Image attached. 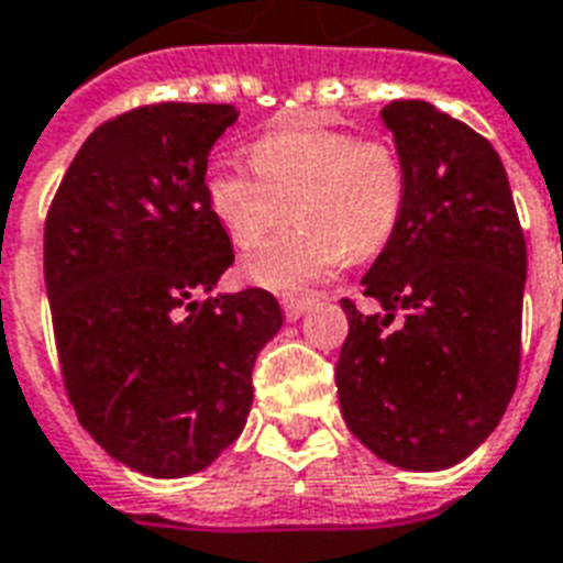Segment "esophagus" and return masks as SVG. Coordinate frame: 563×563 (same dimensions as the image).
Listing matches in <instances>:
<instances>
[{"mask_svg":"<svg viewBox=\"0 0 563 563\" xmlns=\"http://www.w3.org/2000/svg\"><path fill=\"white\" fill-rule=\"evenodd\" d=\"M312 300L310 298H283V312H286V319L298 321L303 312L310 310Z\"/></svg>","mask_w":563,"mask_h":563,"instance_id":"34e87169","label":"esophagus"}]
</instances>
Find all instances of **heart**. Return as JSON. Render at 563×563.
Segmentation results:
<instances>
[{
  "label": "heart",
  "mask_w": 563,
  "mask_h": 563,
  "mask_svg": "<svg viewBox=\"0 0 563 563\" xmlns=\"http://www.w3.org/2000/svg\"><path fill=\"white\" fill-rule=\"evenodd\" d=\"M251 165L214 162L206 200L235 247L251 251L291 214L298 227L242 265L244 280L295 295L324 280L345 256L366 260L396 235L407 167L393 141L300 120L253 141Z\"/></svg>",
  "instance_id": "obj_1"
}]
</instances>
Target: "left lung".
Here are the masks:
<instances>
[{
    "mask_svg": "<svg viewBox=\"0 0 563 563\" xmlns=\"http://www.w3.org/2000/svg\"><path fill=\"white\" fill-rule=\"evenodd\" d=\"M380 118L405 158L407 203L363 277L384 316L342 300L339 407L380 461L437 472L493 434L517 389L526 239L490 141L422 100Z\"/></svg>",
    "mask_w": 563,
    "mask_h": 563,
    "instance_id": "1",
    "label": "left lung"
}]
</instances>
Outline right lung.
I'll use <instances>...</instances> for the list:
<instances>
[{"label":"right lung","mask_w":563,"mask_h":563,"mask_svg":"<svg viewBox=\"0 0 563 563\" xmlns=\"http://www.w3.org/2000/svg\"><path fill=\"white\" fill-rule=\"evenodd\" d=\"M235 106L153 102L81 144L43 230L64 386L81 428L129 470L183 478L242 434L272 291L214 289L233 265L206 200V162Z\"/></svg>","instance_id":"right-lung-1"}]
</instances>
